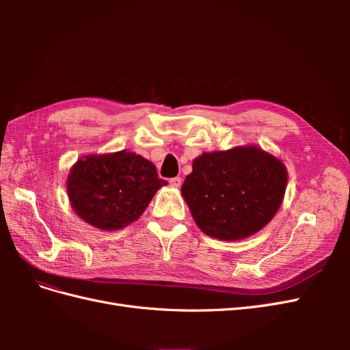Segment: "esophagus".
Returning a JSON list of instances; mask_svg holds the SVG:
<instances>
[{"label":"esophagus","instance_id":"obj_1","mask_svg":"<svg viewBox=\"0 0 350 350\" xmlns=\"http://www.w3.org/2000/svg\"><path fill=\"white\" fill-rule=\"evenodd\" d=\"M169 184H171V185L175 187V188H179V187H181V184H183V179L179 178V176L171 178V179H169Z\"/></svg>","mask_w":350,"mask_h":350}]
</instances>
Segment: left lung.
Returning a JSON list of instances; mask_svg holds the SVG:
<instances>
[{"label":"left lung","mask_w":350,"mask_h":350,"mask_svg":"<svg viewBox=\"0 0 350 350\" xmlns=\"http://www.w3.org/2000/svg\"><path fill=\"white\" fill-rule=\"evenodd\" d=\"M283 163L258 147L203 153L181 193L198 228L224 241L247 238L266 226L284 196Z\"/></svg>","instance_id":"8db88e82"}]
</instances>
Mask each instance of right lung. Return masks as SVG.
Masks as SVG:
<instances>
[{"instance_id":"add662e5","label":"right lung","mask_w":350,"mask_h":350,"mask_svg":"<svg viewBox=\"0 0 350 350\" xmlns=\"http://www.w3.org/2000/svg\"><path fill=\"white\" fill-rule=\"evenodd\" d=\"M166 184L152 162L122 150L80 159L70 172L67 191L72 208L84 221L115 230L139 219Z\"/></svg>"}]
</instances>
